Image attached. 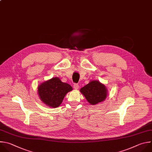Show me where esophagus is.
Listing matches in <instances>:
<instances>
[{"mask_svg":"<svg viewBox=\"0 0 152 152\" xmlns=\"http://www.w3.org/2000/svg\"><path fill=\"white\" fill-rule=\"evenodd\" d=\"M74 88L75 89H76V90L78 89V88H79V86H78V84H74Z\"/></svg>","mask_w":152,"mask_h":152,"instance_id":"1","label":"esophagus"}]
</instances>
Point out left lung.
<instances>
[{
	"label": "left lung",
	"instance_id": "8db88e82",
	"mask_svg": "<svg viewBox=\"0 0 152 152\" xmlns=\"http://www.w3.org/2000/svg\"><path fill=\"white\" fill-rule=\"evenodd\" d=\"M80 92L92 105H95L105 101L108 95L107 87L98 80L90 81L80 90Z\"/></svg>",
	"mask_w": 152,
	"mask_h": 152
}]
</instances>
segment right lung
Here are the masks:
<instances>
[{
  "label": "right lung",
  "mask_w": 152,
  "mask_h": 152,
  "mask_svg": "<svg viewBox=\"0 0 152 152\" xmlns=\"http://www.w3.org/2000/svg\"><path fill=\"white\" fill-rule=\"evenodd\" d=\"M71 90L72 87L69 84L62 82L58 77H53L38 86V94L41 101L51 108L59 107L65 95Z\"/></svg>",
  "instance_id": "obj_1"
}]
</instances>
